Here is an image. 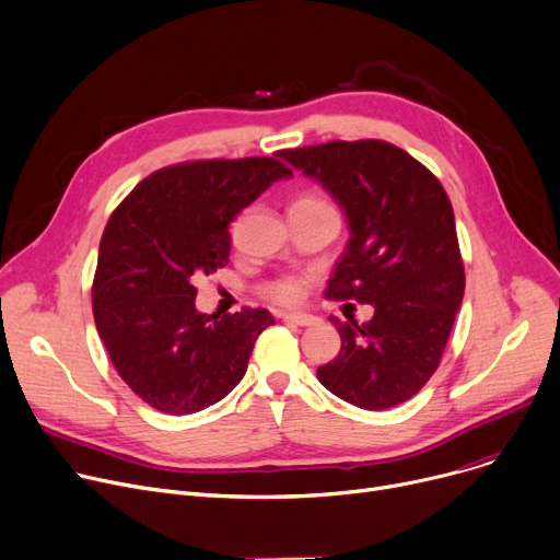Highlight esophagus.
Returning <instances> with one entry per match:
<instances>
[{"label": "esophagus", "mask_w": 560, "mask_h": 560, "mask_svg": "<svg viewBox=\"0 0 560 560\" xmlns=\"http://www.w3.org/2000/svg\"><path fill=\"white\" fill-rule=\"evenodd\" d=\"M281 319L288 322V324H296V326H311V324L317 322V317L306 315V313H283Z\"/></svg>", "instance_id": "1"}]
</instances>
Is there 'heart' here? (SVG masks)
<instances>
[{
  "instance_id": "1",
  "label": "heart",
  "mask_w": 560,
  "mask_h": 560,
  "mask_svg": "<svg viewBox=\"0 0 560 560\" xmlns=\"http://www.w3.org/2000/svg\"><path fill=\"white\" fill-rule=\"evenodd\" d=\"M296 202H300V205H326V202H324L322 198H317V196H304V198H300ZM268 292H270V296H272L275 302L292 304V302L300 300L302 285L296 283L294 279H281V281H275V283L268 288Z\"/></svg>"
}]
</instances>
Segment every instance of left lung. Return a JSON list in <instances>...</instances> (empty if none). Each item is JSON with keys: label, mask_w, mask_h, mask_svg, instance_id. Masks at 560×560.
<instances>
[{"label": "left lung", "mask_w": 560, "mask_h": 560, "mask_svg": "<svg viewBox=\"0 0 560 560\" xmlns=\"http://www.w3.org/2000/svg\"><path fill=\"white\" fill-rule=\"evenodd\" d=\"M340 205L349 241L324 296L374 306L364 324L330 317L340 353L319 383L362 409L412 398L436 371L464 300L453 205L439 179L400 148L328 141L281 151Z\"/></svg>", "instance_id": "left-lung-1"}]
</instances>
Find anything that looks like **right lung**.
I'll use <instances>...</instances> for the list:
<instances>
[{"label":"right lung","instance_id":"obj_1","mask_svg":"<svg viewBox=\"0 0 560 560\" xmlns=\"http://www.w3.org/2000/svg\"><path fill=\"white\" fill-rule=\"evenodd\" d=\"M275 158L162 168L135 186L103 232L96 330L126 385L164 415H194L225 398L245 376L256 338L275 324L266 308L198 313L194 288L230 260L232 220L292 175Z\"/></svg>","mask_w":560,"mask_h":560}]
</instances>
